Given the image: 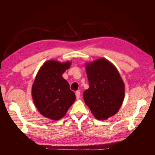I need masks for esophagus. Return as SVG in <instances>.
<instances>
[{
    "instance_id": "obj_1",
    "label": "esophagus",
    "mask_w": 155,
    "mask_h": 155,
    "mask_svg": "<svg viewBox=\"0 0 155 155\" xmlns=\"http://www.w3.org/2000/svg\"><path fill=\"white\" fill-rule=\"evenodd\" d=\"M80 94H81V92L79 91H77L76 92V98L78 100H79V97H80Z\"/></svg>"
}]
</instances>
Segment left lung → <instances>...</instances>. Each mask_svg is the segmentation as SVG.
Listing matches in <instances>:
<instances>
[{"label":"left lung","mask_w":155,"mask_h":155,"mask_svg":"<svg viewBox=\"0 0 155 155\" xmlns=\"http://www.w3.org/2000/svg\"><path fill=\"white\" fill-rule=\"evenodd\" d=\"M86 72L89 88L84 91V101L96 119L107 120L122 105L124 81L114 64L104 58L87 63Z\"/></svg>","instance_id":"obj_1"}]
</instances>
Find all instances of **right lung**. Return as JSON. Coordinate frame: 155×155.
<instances>
[{
    "instance_id": "right-lung-1",
    "label": "right lung",
    "mask_w": 155,
    "mask_h": 155,
    "mask_svg": "<svg viewBox=\"0 0 155 155\" xmlns=\"http://www.w3.org/2000/svg\"><path fill=\"white\" fill-rule=\"evenodd\" d=\"M70 65V61H47L37 74L31 88L32 98L37 110L46 118H62L76 100L69 83L62 76Z\"/></svg>"
}]
</instances>
